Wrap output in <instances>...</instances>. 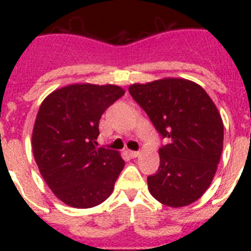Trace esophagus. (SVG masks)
<instances>
[{
	"label": "esophagus",
	"instance_id": "esophagus-1",
	"mask_svg": "<svg viewBox=\"0 0 251 251\" xmlns=\"http://www.w3.org/2000/svg\"><path fill=\"white\" fill-rule=\"evenodd\" d=\"M128 154H129L130 158H136L139 156V152L138 151H128Z\"/></svg>",
	"mask_w": 251,
	"mask_h": 251
}]
</instances>
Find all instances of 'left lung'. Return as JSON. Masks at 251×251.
I'll use <instances>...</instances> for the list:
<instances>
[{"label": "left lung", "instance_id": "1", "mask_svg": "<svg viewBox=\"0 0 251 251\" xmlns=\"http://www.w3.org/2000/svg\"><path fill=\"white\" fill-rule=\"evenodd\" d=\"M128 90L167 139L158 151L157 174L147 177L151 195L171 207L195 202L211 183L223 152L216 105L199 84L178 77L133 84Z\"/></svg>", "mask_w": 251, "mask_h": 251}]
</instances>
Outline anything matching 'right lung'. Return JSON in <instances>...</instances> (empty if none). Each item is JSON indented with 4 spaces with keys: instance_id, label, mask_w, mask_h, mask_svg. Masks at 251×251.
Instances as JSON below:
<instances>
[{
    "instance_id": "obj_1",
    "label": "right lung",
    "mask_w": 251,
    "mask_h": 251,
    "mask_svg": "<svg viewBox=\"0 0 251 251\" xmlns=\"http://www.w3.org/2000/svg\"><path fill=\"white\" fill-rule=\"evenodd\" d=\"M123 95L110 84H73L40 105L32 152L45 182L66 205L94 207L113 192L124 161L115 151L97 148V138L101 114Z\"/></svg>"
}]
</instances>
